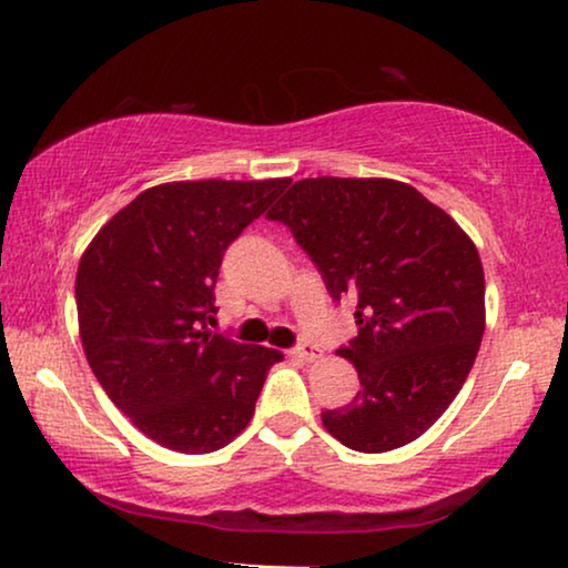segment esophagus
<instances>
[{
  "label": "esophagus",
  "instance_id": "esophagus-1",
  "mask_svg": "<svg viewBox=\"0 0 568 568\" xmlns=\"http://www.w3.org/2000/svg\"><path fill=\"white\" fill-rule=\"evenodd\" d=\"M294 356H297V359H302V362H317L323 356V352L317 346H313V344H300L297 348H294L292 352Z\"/></svg>",
  "mask_w": 568,
  "mask_h": 568
}]
</instances>
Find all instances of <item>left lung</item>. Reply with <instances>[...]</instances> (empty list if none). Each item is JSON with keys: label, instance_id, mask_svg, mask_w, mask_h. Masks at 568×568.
<instances>
[{"label": "left lung", "instance_id": "1", "mask_svg": "<svg viewBox=\"0 0 568 568\" xmlns=\"http://www.w3.org/2000/svg\"><path fill=\"white\" fill-rule=\"evenodd\" d=\"M284 222L331 297L356 300L338 348L362 390L323 426L356 453H390L445 414L486 328L478 251L447 212L390 178H305L266 214Z\"/></svg>", "mask_w": 568, "mask_h": 568}]
</instances>
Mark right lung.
<instances>
[{"instance_id": "right-lung-1", "label": "right lung", "mask_w": 568, "mask_h": 568, "mask_svg": "<svg viewBox=\"0 0 568 568\" xmlns=\"http://www.w3.org/2000/svg\"><path fill=\"white\" fill-rule=\"evenodd\" d=\"M290 178L162 183L108 220L77 268L92 375L144 437L185 455L230 445L253 418L276 348L206 331L222 255Z\"/></svg>"}]
</instances>
